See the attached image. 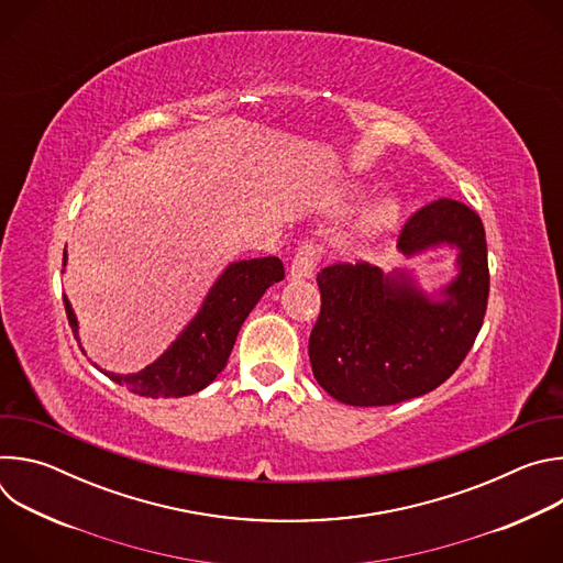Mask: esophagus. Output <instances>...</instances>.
<instances>
[{
    "mask_svg": "<svg viewBox=\"0 0 563 563\" xmlns=\"http://www.w3.org/2000/svg\"><path fill=\"white\" fill-rule=\"evenodd\" d=\"M318 261H320V247L316 243H311V240H305L291 261L289 276L291 278H311Z\"/></svg>",
    "mask_w": 563,
    "mask_h": 563,
    "instance_id": "34e87169",
    "label": "esophagus"
}]
</instances>
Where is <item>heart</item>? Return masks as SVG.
<instances>
[{
    "mask_svg": "<svg viewBox=\"0 0 563 563\" xmlns=\"http://www.w3.org/2000/svg\"><path fill=\"white\" fill-rule=\"evenodd\" d=\"M398 220V202L394 198H380L372 202L358 222V233L363 238H378L387 233Z\"/></svg>",
    "mask_w": 563,
    "mask_h": 563,
    "instance_id": "1",
    "label": "heart"
}]
</instances>
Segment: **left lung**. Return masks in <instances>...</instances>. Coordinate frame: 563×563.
Returning <instances> with one entry per match:
<instances>
[{
  "instance_id": "left-lung-1",
  "label": "left lung",
  "mask_w": 563,
  "mask_h": 563,
  "mask_svg": "<svg viewBox=\"0 0 563 563\" xmlns=\"http://www.w3.org/2000/svg\"><path fill=\"white\" fill-rule=\"evenodd\" d=\"M456 247V278L432 300L408 272L369 263L320 269V313L309 334L313 378L345 406H394L432 391L467 356L490 291L486 229L467 205L439 198L404 224L398 250Z\"/></svg>"
}]
</instances>
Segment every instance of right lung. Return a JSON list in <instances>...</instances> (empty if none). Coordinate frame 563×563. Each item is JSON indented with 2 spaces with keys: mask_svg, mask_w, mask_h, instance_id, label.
<instances>
[{
  "mask_svg": "<svg viewBox=\"0 0 563 563\" xmlns=\"http://www.w3.org/2000/svg\"><path fill=\"white\" fill-rule=\"evenodd\" d=\"M283 278L285 269L276 256L231 263L209 289L196 318L163 356L137 374H104L133 394L148 398H178L205 389L224 369L240 325L250 311ZM64 307L77 339V318L66 296Z\"/></svg>",
  "mask_w": 563,
  "mask_h": 563,
  "instance_id": "right-lung-1",
  "label": "right lung"
}]
</instances>
